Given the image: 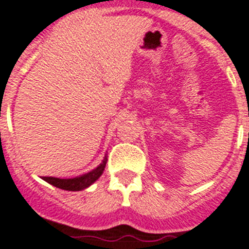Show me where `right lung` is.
I'll list each match as a JSON object with an SVG mask.
<instances>
[{
  "label": "right lung",
  "mask_w": 249,
  "mask_h": 249,
  "mask_svg": "<svg viewBox=\"0 0 249 249\" xmlns=\"http://www.w3.org/2000/svg\"><path fill=\"white\" fill-rule=\"evenodd\" d=\"M107 162V156H105V159L102 160V162L93 169L92 171H88L87 174H83L80 177L76 178H70V179H60V178H53V177H43L44 181H47L51 185L56 188H60V189H64V191H71V192H78L83 191L86 188L90 187L96 180H98V178L102 175L105 170V166H106Z\"/></svg>",
  "instance_id": "obj_1"
}]
</instances>
